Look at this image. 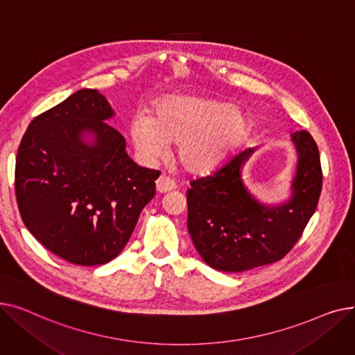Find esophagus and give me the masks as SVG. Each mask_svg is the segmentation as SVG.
Segmentation results:
<instances>
[{
    "label": "esophagus",
    "mask_w": 355,
    "mask_h": 355,
    "mask_svg": "<svg viewBox=\"0 0 355 355\" xmlns=\"http://www.w3.org/2000/svg\"><path fill=\"white\" fill-rule=\"evenodd\" d=\"M155 189H157V193H159V194L173 191V190H175V182L165 175H161L155 181Z\"/></svg>",
    "instance_id": "1"
}]
</instances>
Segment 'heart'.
Here are the masks:
<instances>
[{"label":"heart","mask_w":355,"mask_h":355,"mask_svg":"<svg viewBox=\"0 0 355 355\" xmlns=\"http://www.w3.org/2000/svg\"><path fill=\"white\" fill-rule=\"evenodd\" d=\"M243 110L216 99L174 95L161 99L151 118L137 116L129 135L137 153L149 164L177 144L178 164L190 174H209L225 162L249 134Z\"/></svg>","instance_id":"1"}]
</instances>
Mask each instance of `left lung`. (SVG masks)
Listing matches in <instances>:
<instances>
[{"instance_id": "1", "label": "left lung", "mask_w": 355, "mask_h": 355, "mask_svg": "<svg viewBox=\"0 0 355 355\" xmlns=\"http://www.w3.org/2000/svg\"><path fill=\"white\" fill-rule=\"evenodd\" d=\"M296 168L286 200L259 201L243 180L254 146L229 157L217 170L190 182L187 229L210 268L243 272L282 259L315 213L322 187L320 151L306 130L291 135Z\"/></svg>"}]
</instances>
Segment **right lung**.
<instances>
[{
	"instance_id": "obj_1",
	"label": "right lung",
	"mask_w": 355,
	"mask_h": 355,
	"mask_svg": "<svg viewBox=\"0 0 355 355\" xmlns=\"http://www.w3.org/2000/svg\"><path fill=\"white\" fill-rule=\"evenodd\" d=\"M96 89H80L33 119L15 162V196L28 232L79 266L110 262L126 246L159 171L139 166L107 121Z\"/></svg>"
}]
</instances>
